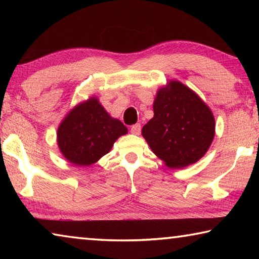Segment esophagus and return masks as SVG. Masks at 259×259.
Instances as JSON below:
<instances>
[{"mask_svg": "<svg viewBox=\"0 0 259 259\" xmlns=\"http://www.w3.org/2000/svg\"><path fill=\"white\" fill-rule=\"evenodd\" d=\"M140 131H142V125H140L139 123L137 124H134L133 126H131V134L134 135H139Z\"/></svg>", "mask_w": 259, "mask_h": 259, "instance_id": "obj_1", "label": "esophagus"}]
</instances>
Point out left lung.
<instances>
[{
  "mask_svg": "<svg viewBox=\"0 0 259 259\" xmlns=\"http://www.w3.org/2000/svg\"><path fill=\"white\" fill-rule=\"evenodd\" d=\"M153 109L154 116L142 134L169 168H184L205 154L214 136V119L198 95L172 81L157 91Z\"/></svg>",
  "mask_w": 259,
  "mask_h": 259,
  "instance_id": "left-lung-1",
  "label": "left lung"
}]
</instances>
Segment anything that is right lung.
I'll return each instance as SVG.
<instances>
[{
	"mask_svg": "<svg viewBox=\"0 0 259 259\" xmlns=\"http://www.w3.org/2000/svg\"><path fill=\"white\" fill-rule=\"evenodd\" d=\"M128 129L112 119L96 98L69 112L58 128V145L63 155L75 165H90L111 151Z\"/></svg>",
	"mask_w": 259,
	"mask_h": 259,
	"instance_id": "1",
	"label": "right lung"
}]
</instances>
